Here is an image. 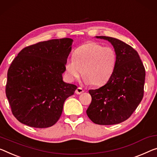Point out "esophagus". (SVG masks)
<instances>
[{
  "label": "esophagus",
  "mask_w": 157,
  "mask_h": 157,
  "mask_svg": "<svg viewBox=\"0 0 157 157\" xmlns=\"http://www.w3.org/2000/svg\"><path fill=\"white\" fill-rule=\"evenodd\" d=\"M75 93L76 94H78V95H80V94L83 93V89L82 88H81V87H78V88H76Z\"/></svg>",
  "instance_id": "34e87169"
}]
</instances>
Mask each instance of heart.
<instances>
[{
	"mask_svg": "<svg viewBox=\"0 0 157 157\" xmlns=\"http://www.w3.org/2000/svg\"><path fill=\"white\" fill-rule=\"evenodd\" d=\"M71 59L65 64L71 81L77 79L83 70L84 81L95 86L107 83L114 73L117 65V53L111 47H103L96 43H86L74 52Z\"/></svg>",
	"mask_w": 157,
	"mask_h": 157,
	"instance_id": "b5f03b06",
	"label": "heart"
}]
</instances>
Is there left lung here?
Instances as JSON below:
<instances>
[{"instance_id": "1", "label": "left lung", "mask_w": 157, "mask_h": 157, "mask_svg": "<svg viewBox=\"0 0 157 157\" xmlns=\"http://www.w3.org/2000/svg\"><path fill=\"white\" fill-rule=\"evenodd\" d=\"M97 38L112 43L117 61L107 83L89 90L92 101L86 114L96 124H118L128 119L143 100L145 69L137 52L131 45L115 38Z\"/></svg>"}]
</instances>
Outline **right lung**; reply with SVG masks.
Instances as JSON below:
<instances>
[{
	"label": "right lung",
	"mask_w": 157,
	"mask_h": 157,
	"mask_svg": "<svg viewBox=\"0 0 157 157\" xmlns=\"http://www.w3.org/2000/svg\"><path fill=\"white\" fill-rule=\"evenodd\" d=\"M73 40L52 39L23 48L8 71L6 97L14 117L21 124L44 128L61 117L64 101L77 86L62 74Z\"/></svg>",
	"instance_id": "add662e5"
}]
</instances>
